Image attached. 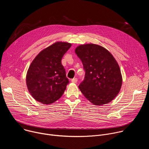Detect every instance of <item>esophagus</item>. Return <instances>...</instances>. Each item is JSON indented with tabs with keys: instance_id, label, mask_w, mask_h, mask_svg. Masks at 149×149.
I'll return each mask as SVG.
<instances>
[{
	"instance_id": "34e87169",
	"label": "esophagus",
	"mask_w": 149,
	"mask_h": 149,
	"mask_svg": "<svg viewBox=\"0 0 149 149\" xmlns=\"http://www.w3.org/2000/svg\"><path fill=\"white\" fill-rule=\"evenodd\" d=\"M78 81V79L77 78H74L73 79H71V82L73 83H76Z\"/></svg>"
}]
</instances>
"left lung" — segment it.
Returning <instances> with one entry per match:
<instances>
[{
    "mask_svg": "<svg viewBox=\"0 0 149 149\" xmlns=\"http://www.w3.org/2000/svg\"><path fill=\"white\" fill-rule=\"evenodd\" d=\"M75 52L86 71L78 86L82 94L95 105L111 102L119 93L123 81L114 57L107 49L94 44L79 45Z\"/></svg>",
    "mask_w": 149,
    "mask_h": 149,
    "instance_id": "left-lung-1",
    "label": "left lung"
}]
</instances>
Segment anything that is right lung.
Segmentation results:
<instances>
[{
  "label": "right lung",
  "mask_w": 149,
  "mask_h": 149,
  "mask_svg": "<svg viewBox=\"0 0 149 149\" xmlns=\"http://www.w3.org/2000/svg\"><path fill=\"white\" fill-rule=\"evenodd\" d=\"M71 45L65 42H56L41 51L31 62L26 82L28 91L37 101L49 105L64 93L69 80L61 60Z\"/></svg>",
  "instance_id": "right-lung-1"
}]
</instances>
